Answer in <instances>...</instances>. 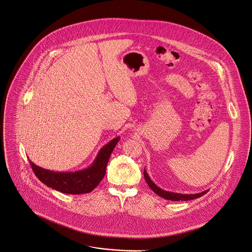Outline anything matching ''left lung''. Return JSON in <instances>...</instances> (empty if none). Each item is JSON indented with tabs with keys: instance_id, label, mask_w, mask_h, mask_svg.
I'll list each match as a JSON object with an SVG mask.
<instances>
[{
	"instance_id": "obj_1",
	"label": "left lung",
	"mask_w": 252,
	"mask_h": 252,
	"mask_svg": "<svg viewBox=\"0 0 252 252\" xmlns=\"http://www.w3.org/2000/svg\"><path fill=\"white\" fill-rule=\"evenodd\" d=\"M144 177L145 180L147 182V184L149 185V187L151 188L152 190L159 197L165 199V200H169V201H190V200H195L197 198H200L201 196H203L204 194L207 193L208 190L203 191L201 193H198V194H178V193H173V192H168V191H164L162 189H160L159 187H158L153 181L151 178L149 177L147 171L144 169Z\"/></svg>"
}]
</instances>
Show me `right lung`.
Segmentation results:
<instances>
[{"mask_svg":"<svg viewBox=\"0 0 252 252\" xmlns=\"http://www.w3.org/2000/svg\"><path fill=\"white\" fill-rule=\"evenodd\" d=\"M119 140L120 137L118 136L104 145L93 164L84 170L75 172H55L42 168L31 160L29 161L36 176L48 187L65 194H86L96 188L103 179L109 158Z\"/></svg>","mask_w":252,"mask_h":252,"instance_id":"obj_1","label":"right lung"}]
</instances>
